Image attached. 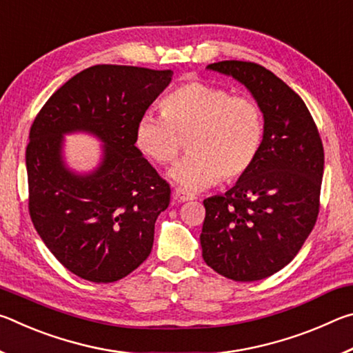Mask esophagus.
<instances>
[{"instance_id":"34e87169","label":"esophagus","mask_w":353,"mask_h":353,"mask_svg":"<svg viewBox=\"0 0 353 353\" xmlns=\"http://www.w3.org/2000/svg\"><path fill=\"white\" fill-rule=\"evenodd\" d=\"M174 199H177L179 202H188V201H193V199H196L193 194H190V193H185L183 190H181V188H176L174 190Z\"/></svg>"}]
</instances>
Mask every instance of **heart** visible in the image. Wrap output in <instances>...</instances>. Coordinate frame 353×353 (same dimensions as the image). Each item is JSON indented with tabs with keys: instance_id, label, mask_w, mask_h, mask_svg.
Returning a JSON list of instances; mask_svg holds the SVG:
<instances>
[{
	"instance_id": "b5f03b06",
	"label": "heart",
	"mask_w": 353,
	"mask_h": 353,
	"mask_svg": "<svg viewBox=\"0 0 353 353\" xmlns=\"http://www.w3.org/2000/svg\"><path fill=\"white\" fill-rule=\"evenodd\" d=\"M163 117L145 115L135 129L140 151L157 163H171L190 140L188 159L168 176L187 193L205 190L221 176L234 182L252 170L261 151L265 119L250 97L232 94L205 82L183 83L165 98Z\"/></svg>"
}]
</instances>
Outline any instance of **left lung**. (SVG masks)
Here are the masks:
<instances>
[{
	"label": "left lung",
	"instance_id": "left-lung-1",
	"mask_svg": "<svg viewBox=\"0 0 353 353\" xmlns=\"http://www.w3.org/2000/svg\"><path fill=\"white\" fill-rule=\"evenodd\" d=\"M207 70L232 76L259 103L261 151L224 194L204 199L202 256L235 282H255L285 268L301 250L319 213L324 148L299 94L254 62L223 61Z\"/></svg>",
	"mask_w": 353,
	"mask_h": 353
}]
</instances>
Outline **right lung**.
<instances>
[{
	"label": "right lung",
	"instance_id": "obj_1",
	"mask_svg": "<svg viewBox=\"0 0 353 353\" xmlns=\"http://www.w3.org/2000/svg\"><path fill=\"white\" fill-rule=\"evenodd\" d=\"M171 77V70L94 65L65 82L34 119L29 214L46 248L77 277L117 282L151 254L171 190L135 146V129ZM74 132L105 145L90 173L70 170L63 160V135Z\"/></svg>",
	"mask_w": 353,
	"mask_h": 353
}]
</instances>
